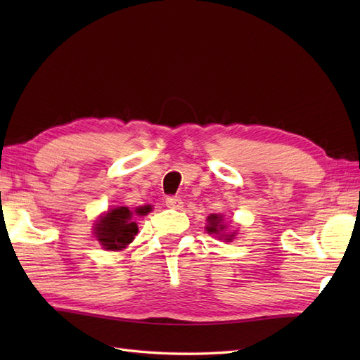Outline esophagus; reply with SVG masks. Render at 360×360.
Here are the masks:
<instances>
[{
  "label": "esophagus",
  "mask_w": 360,
  "mask_h": 360,
  "mask_svg": "<svg viewBox=\"0 0 360 360\" xmlns=\"http://www.w3.org/2000/svg\"><path fill=\"white\" fill-rule=\"evenodd\" d=\"M182 204H184V202H182V200L178 196H170V198H167V200H165V205L168 209L179 210L182 207Z\"/></svg>",
  "instance_id": "34e87169"
}]
</instances>
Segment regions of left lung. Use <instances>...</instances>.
<instances>
[{"label": "left lung", "instance_id": "1", "mask_svg": "<svg viewBox=\"0 0 360 360\" xmlns=\"http://www.w3.org/2000/svg\"><path fill=\"white\" fill-rule=\"evenodd\" d=\"M207 226H205V231L209 232V235H217L219 240H226V241H232L233 236H235V232L232 233H227L226 232V224H224V218L221 215H210L207 218Z\"/></svg>", "mask_w": 360, "mask_h": 360}]
</instances>
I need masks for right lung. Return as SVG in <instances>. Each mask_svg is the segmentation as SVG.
Listing matches in <instances>:
<instances>
[{
	"mask_svg": "<svg viewBox=\"0 0 360 360\" xmlns=\"http://www.w3.org/2000/svg\"><path fill=\"white\" fill-rule=\"evenodd\" d=\"M151 212V205L136 207H114L98 218L94 224V235L105 250H122L134 240L137 233L136 217Z\"/></svg>",
	"mask_w": 360,
	"mask_h": 360,
	"instance_id": "right-lung-1",
	"label": "right lung"
}]
</instances>
